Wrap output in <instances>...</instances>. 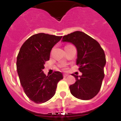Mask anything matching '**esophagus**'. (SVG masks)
<instances>
[{
  "instance_id": "esophagus-1",
  "label": "esophagus",
  "mask_w": 121,
  "mask_h": 121,
  "mask_svg": "<svg viewBox=\"0 0 121 121\" xmlns=\"http://www.w3.org/2000/svg\"><path fill=\"white\" fill-rule=\"evenodd\" d=\"M68 74H66V73L63 74V77H68Z\"/></svg>"
}]
</instances>
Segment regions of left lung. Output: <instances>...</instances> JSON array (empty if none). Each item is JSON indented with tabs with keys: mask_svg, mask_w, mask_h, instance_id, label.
I'll return each mask as SVG.
<instances>
[{
	"mask_svg": "<svg viewBox=\"0 0 121 121\" xmlns=\"http://www.w3.org/2000/svg\"><path fill=\"white\" fill-rule=\"evenodd\" d=\"M63 42L71 43L77 49V65L82 75L76 76V82L70 86L71 94L81 100H90L99 93L104 78L105 55L99 43L81 31L65 35Z\"/></svg>",
	"mask_w": 121,
	"mask_h": 121,
	"instance_id": "8db88e82",
	"label": "left lung"
}]
</instances>
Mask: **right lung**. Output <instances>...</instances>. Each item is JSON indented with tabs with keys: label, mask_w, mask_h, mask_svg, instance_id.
I'll return each mask as SVG.
<instances>
[{
	"label": "right lung",
	"mask_w": 121,
	"mask_h": 121,
	"mask_svg": "<svg viewBox=\"0 0 121 121\" xmlns=\"http://www.w3.org/2000/svg\"><path fill=\"white\" fill-rule=\"evenodd\" d=\"M61 38L44 33L33 35L24 43L18 53L16 66L21 84L27 97L35 103L51 99L58 83L63 78L60 72L46 76L43 71L51 49Z\"/></svg>",
	"instance_id": "1"
}]
</instances>
